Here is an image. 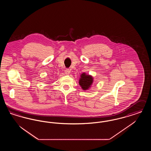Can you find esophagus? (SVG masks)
<instances>
[{
    "label": "esophagus",
    "instance_id": "esophagus-1",
    "mask_svg": "<svg viewBox=\"0 0 151 151\" xmlns=\"http://www.w3.org/2000/svg\"><path fill=\"white\" fill-rule=\"evenodd\" d=\"M70 70H69V69H66L65 70V73L67 74V75H68V74H70Z\"/></svg>",
    "mask_w": 151,
    "mask_h": 151
}]
</instances>
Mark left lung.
<instances>
[{
	"label": "left lung",
	"instance_id": "1",
	"mask_svg": "<svg viewBox=\"0 0 151 151\" xmlns=\"http://www.w3.org/2000/svg\"><path fill=\"white\" fill-rule=\"evenodd\" d=\"M93 78L92 76L86 74V73H83L80 75L79 79V85L81 86L83 90H88L93 84Z\"/></svg>",
	"mask_w": 151,
	"mask_h": 151
}]
</instances>
